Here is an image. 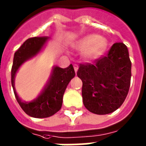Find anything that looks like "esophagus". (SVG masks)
<instances>
[{"label":"esophagus","instance_id":"obj_1","mask_svg":"<svg viewBox=\"0 0 146 146\" xmlns=\"http://www.w3.org/2000/svg\"><path fill=\"white\" fill-rule=\"evenodd\" d=\"M73 68H74V70H75V72L76 73L78 70V69H79V66H78V65H76V64H74V65H73Z\"/></svg>","mask_w":146,"mask_h":146}]
</instances>
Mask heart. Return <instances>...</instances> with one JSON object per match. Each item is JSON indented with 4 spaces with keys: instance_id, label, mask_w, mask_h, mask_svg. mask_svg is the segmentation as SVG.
Segmentation results:
<instances>
[{
    "instance_id": "b5f03b06",
    "label": "heart",
    "mask_w": 146,
    "mask_h": 146,
    "mask_svg": "<svg viewBox=\"0 0 146 146\" xmlns=\"http://www.w3.org/2000/svg\"><path fill=\"white\" fill-rule=\"evenodd\" d=\"M73 47L76 50H82L81 56L83 60L91 62L99 58L105 52L108 41L102 36L89 34L76 40Z\"/></svg>"
}]
</instances>
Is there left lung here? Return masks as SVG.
<instances>
[{"label":"left lung","mask_w":146,"mask_h":146,"mask_svg":"<svg viewBox=\"0 0 146 146\" xmlns=\"http://www.w3.org/2000/svg\"><path fill=\"white\" fill-rule=\"evenodd\" d=\"M77 76L82 82L87 110L100 115L112 113L122 105L130 86L131 61L127 46L114 43L107 56L95 64H80Z\"/></svg>","instance_id":"obj_1"}]
</instances>
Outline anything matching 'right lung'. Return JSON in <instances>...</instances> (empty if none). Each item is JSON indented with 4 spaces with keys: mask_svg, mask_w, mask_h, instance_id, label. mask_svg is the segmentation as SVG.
Returning <instances> with one entry per match:
<instances>
[{
    "mask_svg": "<svg viewBox=\"0 0 146 146\" xmlns=\"http://www.w3.org/2000/svg\"><path fill=\"white\" fill-rule=\"evenodd\" d=\"M48 40L49 37L45 36L26 40L15 52L11 70V84L16 99L26 114L35 118L48 117L61 108L64 92L70 81L75 76L72 64L64 69L54 66L48 81L36 98L26 102L19 97L15 89V76L17 71L25 62L35 57Z\"/></svg>",
    "mask_w": 146,
    "mask_h": 146,
    "instance_id": "right-lung-1",
    "label": "right lung"
}]
</instances>
